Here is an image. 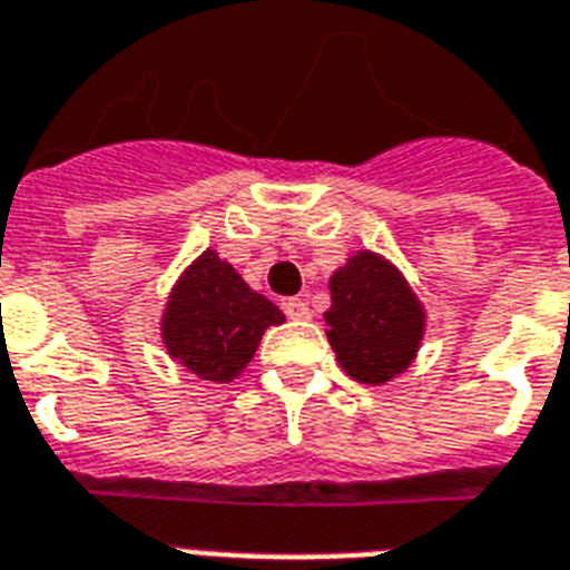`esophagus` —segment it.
<instances>
[{"label":"esophagus","mask_w":570,"mask_h":570,"mask_svg":"<svg viewBox=\"0 0 570 570\" xmlns=\"http://www.w3.org/2000/svg\"><path fill=\"white\" fill-rule=\"evenodd\" d=\"M284 311H286V316H289V320H295V323H304V320H311V311H307V304H304L302 298H286Z\"/></svg>","instance_id":"esophagus-1"}]
</instances>
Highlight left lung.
<instances>
[{"mask_svg": "<svg viewBox=\"0 0 570 570\" xmlns=\"http://www.w3.org/2000/svg\"><path fill=\"white\" fill-rule=\"evenodd\" d=\"M325 334L341 367L355 382L385 385L421 350L428 311L406 275L373 250H355L332 277Z\"/></svg>", "mask_w": 570, "mask_h": 570, "instance_id": "1", "label": "left lung"}]
</instances>
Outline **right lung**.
Segmentation results:
<instances>
[{
  "instance_id": "1",
  "label": "right lung",
  "mask_w": 570,
  "mask_h": 570,
  "mask_svg": "<svg viewBox=\"0 0 570 570\" xmlns=\"http://www.w3.org/2000/svg\"><path fill=\"white\" fill-rule=\"evenodd\" d=\"M286 316L245 277L203 250L173 284L160 314V343L173 362L208 382H233L256 355L272 325Z\"/></svg>"
}]
</instances>
